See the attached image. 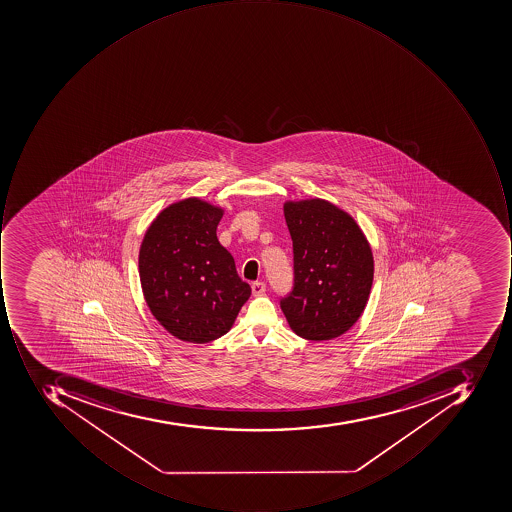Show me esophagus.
<instances>
[{"instance_id": "34e87169", "label": "esophagus", "mask_w": 512, "mask_h": 512, "mask_svg": "<svg viewBox=\"0 0 512 512\" xmlns=\"http://www.w3.org/2000/svg\"><path fill=\"white\" fill-rule=\"evenodd\" d=\"M264 292H266V284H264L263 281H255V283H252V294H254L255 297H260Z\"/></svg>"}]
</instances>
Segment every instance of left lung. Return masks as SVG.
<instances>
[{
	"label": "left lung",
	"instance_id": "1",
	"mask_svg": "<svg viewBox=\"0 0 512 512\" xmlns=\"http://www.w3.org/2000/svg\"><path fill=\"white\" fill-rule=\"evenodd\" d=\"M294 248V289L280 301L298 337L332 340L365 311L374 280L371 244L357 221L323 198L286 201Z\"/></svg>",
	"mask_w": 512,
	"mask_h": 512
}]
</instances>
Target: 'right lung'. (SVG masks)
Instances as JSON below:
<instances>
[{
    "label": "right lung",
    "instance_id": "1",
    "mask_svg": "<svg viewBox=\"0 0 512 512\" xmlns=\"http://www.w3.org/2000/svg\"><path fill=\"white\" fill-rule=\"evenodd\" d=\"M224 209L198 197L164 208L147 228L138 255L141 289L155 320L188 343H209L232 328L251 286L221 246Z\"/></svg>",
    "mask_w": 512,
    "mask_h": 512
}]
</instances>
